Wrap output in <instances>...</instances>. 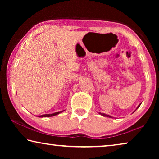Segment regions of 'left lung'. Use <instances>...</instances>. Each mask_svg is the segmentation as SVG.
I'll return each mask as SVG.
<instances>
[{
	"label": "left lung",
	"instance_id": "8db88e82",
	"mask_svg": "<svg viewBox=\"0 0 159 159\" xmlns=\"http://www.w3.org/2000/svg\"><path fill=\"white\" fill-rule=\"evenodd\" d=\"M108 116H109V115H108ZM109 116V117H111V116Z\"/></svg>",
	"mask_w": 159,
	"mask_h": 159
}]
</instances>
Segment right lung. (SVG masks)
Masks as SVG:
<instances>
[{
  "mask_svg": "<svg viewBox=\"0 0 159 159\" xmlns=\"http://www.w3.org/2000/svg\"><path fill=\"white\" fill-rule=\"evenodd\" d=\"M60 112H57V113H54V114H44V115H42V116H40L41 117H50V116H55L57 115V114H59Z\"/></svg>",
  "mask_w": 159,
  "mask_h": 159,
  "instance_id": "add662e5",
  "label": "right lung"
}]
</instances>
